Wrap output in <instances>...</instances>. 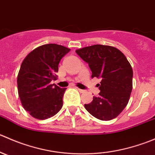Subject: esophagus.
<instances>
[{"label":"esophagus","mask_w":155,"mask_h":155,"mask_svg":"<svg viewBox=\"0 0 155 155\" xmlns=\"http://www.w3.org/2000/svg\"><path fill=\"white\" fill-rule=\"evenodd\" d=\"M77 89H78V91H79L80 92V93H83V92L85 91L83 90V89H80V88H77Z\"/></svg>","instance_id":"1"}]
</instances>
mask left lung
<instances>
[{
	"label": "left lung",
	"mask_w": 155,
	"mask_h": 155,
	"mask_svg": "<svg viewBox=\"0 0 155 155\" xmlns=\"http://www.w3.org/2000/svg\"><path fill=\"white\" fill-rule=\"evenodd\" d=\"M76 54L88 64L91 77L101 78V92L85 104L91 115L102 121L116 118L126 107L133 88V70L124 54L110 46L94 45L80 48Z\"/></svg>",
	"instance_id": "obj_1"
}]
</instances>
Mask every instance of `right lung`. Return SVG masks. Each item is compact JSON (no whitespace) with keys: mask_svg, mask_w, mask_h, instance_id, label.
I'll return each mask as SVG.
<instances>
[{"mask_svg":"<svg viewBox=\"0 0 155 155\" xmlns=\"http://www.w3.org/2000/svg\"><path fill=\"white\" fill-rule=\"evenodd\" d=\"M70 51L61 45H43L31 51L21 63L17 77L18 96L34 118L46 119L61 109L66 88L50 82L55 79L60 61Z\"/></svg>","mask_w":155,"mask_h":155,"instance_id":"1","label":"right lung"}]
</instances>
